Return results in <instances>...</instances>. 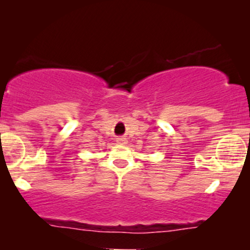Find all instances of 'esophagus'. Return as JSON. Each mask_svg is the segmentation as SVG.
<instances>
[{
	"label": "esophagus",
	"instance_id": "34e87169",
	"mask_svg": "<svg viewBox=\"0 0 250 250\" xmlns=\"http://www.w3.org/2000/svg\"><path fill=\"white\" fill-rule=\"evenodd\" d=\"M117 143H120V145H127L128 140L125 139V137H117Z\"/></svg>",
	"mask_w": 250,
	"mask_h": 250
}]
</instances>
